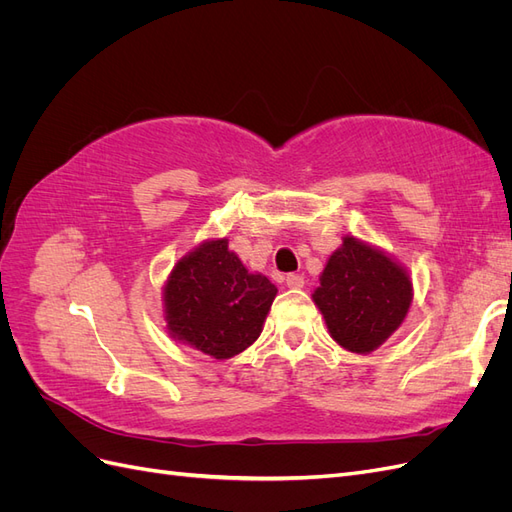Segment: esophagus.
<instances>
[{"label":"esophagus","mask_w":512,"mask_h":512,"mask_svg":"<svg viewBox=\"0 0 512 512\" xmlns=\"http://www.w3.org/2000/svg\"><path fill=\"white\" fill-rule=\"evenodd\" d=\"M303 284H305L303 275H299V273L286 275V286H288V288H303Z\"/></svg>","instance_id":"34e87169"}]
</instances>
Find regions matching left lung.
Listing matches in <instances>:
<instances>
[{
  "instance_id": "obj_1",
  "label": "left lung",
  "mask_w": 512,
  "mask_h": 512,
  "mask_svg": "<svg viewBox=\"0 0 512 512\" xmlns=\"http://www.w3.org/2000/svg\"><path fill=\"white\" fill-rule=\"evenodd\" d=\"M314 301L335 342L350 352L367 354L404 322L412 303V282L391 258L346 237L324 267Z\"/></svg>"
}]
</instances>
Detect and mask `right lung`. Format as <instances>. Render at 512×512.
<instances>
[{
  "label": "right lung",
  "mask_w": 512,
  "mask_h": 512,
  "mask_svg": "<svg viewBox=\"0 0 512 512\" xmlns=\"http://www.w3.org/2000/svg\"><path fill=\"white\" fill-rule=\"evenodd\" d=\"M275 294L265 275L247 271L228 250V239L207 241L168 277L166 327L211 359H230L256 342Z\"/></svg>",
  "instance_id": "obj_1"
}]
</instances>
